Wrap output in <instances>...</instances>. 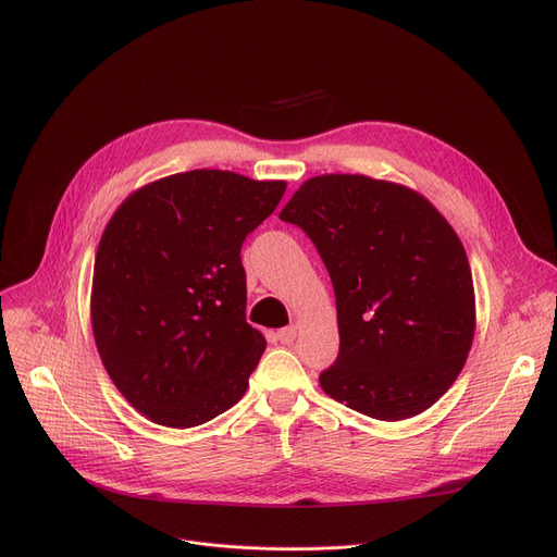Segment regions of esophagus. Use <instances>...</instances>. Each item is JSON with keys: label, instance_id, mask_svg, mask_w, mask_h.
I'll use <instances>...</instances> for the list:
<instances>
[{"label": "esophagus", "instance_id": "1", "mask_svg": "<svg viewBox=\"0 0 557 557\" xmlns=\"http://www.w3.org/2000/svg\"><path fill=\"white\" fill-rule=\"evenodd\" d=\"M296 336H298V330H296L294 325H290V327H284V330H280V332H277V341H280L282 345H290V343L296 341Z\"/></svg>", "mask_w": 557, "mask_h": 557}]
</instances>
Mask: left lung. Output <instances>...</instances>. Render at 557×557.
Listing matches in <instances>:
<instances>
[{
	"instance_id": "1",
	"label": "left lung",
	"mask_w": 557,
	"mask_h": 557,
	"mask_svg": "<svg viewBox=\"0 0 557 557\" xmlns=\"http://www.w3.org/2000/svg\"><path fill=\"white\" fill-rule=\"evenodd\" d=\"M280 219L313 242L336 294L341 349L320 386L355 411L420 416L460 374L474 341V284L454 227L418 191L330 173Z\"/></svg>"
}]
</instances>
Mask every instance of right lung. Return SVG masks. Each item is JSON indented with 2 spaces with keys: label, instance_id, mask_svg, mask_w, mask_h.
Masks as SVG:
<instances>
[{
  "label": "right lung",
  "instance_id": "1",
  "mask_svg": "<svg viewBox=\"0 0 557 557\" xmlns=\"http://www.w3.org/2000/svg\"><path fill=\"white\" fill-rule=\"evenodd\" d=\"M284 189L196 169L137 189L106 225L92 332L112 384L151 422L198 426L244 397L267 341L246 323L242 246Z\"/></svg>",
  "mask_w": 557,
  "mask_h": 557
}]
</instances>
